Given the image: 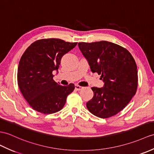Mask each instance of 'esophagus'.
Listing matches in <instances>:
<instances>
[{
    "label": "esophagus",
    "instance_id": "34e87169",
    "mask_svg": "<svg viewBox=\"0 0 154 154\" xmlns=\"http://www.w3.org/2000/svg\"><path fill=\"white\" fill-rule=\"evenodd\" d=\"M83 87H81V86H79L77 85H75V88L77 91H80V90H81V89H83Z\"/></svg>",
    "mask_w": 154,
    "mask_h": 154
}]
</instances>
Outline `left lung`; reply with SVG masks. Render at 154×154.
<instances>
[{"label":"left lung","mask_w":154,"mask_h":154,"mask_svg":"<svg viewBox=\"0 0 154 154\" xmlns=\"http://www.w3.org/2000/svg\"><path fill=\"white\" fill-rule=\"evenodd\" d=\"M91 71L101 75L103 87H92V98L87 108L93 115L108 118L125 107L137 92L138 71L131 53L122 46L108 41L79 42Z\"/></svg>","instance_id":"1"}]
</instances>
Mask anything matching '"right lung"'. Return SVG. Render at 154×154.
Wrapping results in <instances>:
<instances>
[{"label": "right lung", "mask_w": 154, "mask_h": 154, "mask_svg": "<svg viewBox=\"0 0 154 154\" xmlns=\"http://www.w3.org/2000/svg\"><path fill=\"white\" fill-rule=\"evenodd\" d=\"M77 44L59 38L41 39L32 43L23 53L17 69V83L33 109L51 114L65 105L67 96L73 91L75 85L56 83L52 72L58 73L61 59Z\"/></svg>", "instance_id": "right-lung-1"}]
</instances>
